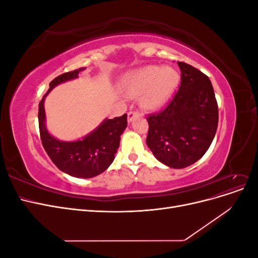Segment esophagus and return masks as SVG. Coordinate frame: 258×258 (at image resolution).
Returning <instances> with one entry per match:
<instances>
[{
	"label": "esophagus",
	"mask_w": 258,
	"mask_h": 258,
	"mask_svg": "<svg viewBox=\"0 0 258 258\" xmlns=\"http://www.w3.org/2000/svg\"><path fill=\"white\" fill-rule=\"evenodd\" d=\"M137 116H139V112L138 111H131L128 113V121L131 122L134 120Z\"/></svg>",
	"instance_id": "esophagus-1"
}]
</instances>
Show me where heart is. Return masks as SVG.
<instances>
[{
    "label": "heart",
    "mask_w": 258,
    "mask_h": 258,
    "mask_svg": "<svg viewBox=\"0 0 258 258\" xmlns=\"http://www.w3.org/2000/svg\"><path fill=\"white\" fill-rule=\"evenodd\" d=\"M178 80V73L172 68L148 66L127 77L126 89L131 97L145 92L142 104L146 107H156L166 102L175 89Z\"/></svg>",
    "instance_id": "obj_1"
}]
</instances>
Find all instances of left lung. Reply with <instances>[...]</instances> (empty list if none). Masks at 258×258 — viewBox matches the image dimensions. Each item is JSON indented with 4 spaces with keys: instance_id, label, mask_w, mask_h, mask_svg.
I'll list each match as a JSON object with an SVG mask.
<instances>
[{
    "instance_id": "1",
    "label": "left lung",
    "mask_w": 258,
    "mask_h": 258,
    "mask_svg": "<svg viewBox=\"0 0 258 258\" xmlns=\"http://www.w3.org/2000/svg\"><path fill=\"white\" fill-rule=\"evenodd\" d=\"M181 86L163 110L147 117L146 144L163 165L188 167L206 154L216 134L218 107L209 77L185 62Z\"/></svg>"
}]
</instances>
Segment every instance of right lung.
I'll use <instances>...</instances> for the list:
<instances>
[{"instance_id": "add662e5", "label": "right lung", "mask_w": 258, "mask_h": 258, "mask_svg": "<svg viewBox=\"0 0 258 258\" xmlns=\"http://www.w3.org/2000/svg\"><path fill=\"white\" fill-rule=\"evenodd\" d=\"M86 68L57 76L49 84V89L38 104V127L44 150L51 161L71 176L89 178L97 176L110 167L119 147L120 136L127 127V114L114 119H104L100 126L83 140L73 142L59 141L53 138L45 126L44 100L48 92L57 85L79 77Z\"/></svg>"}]
</instances>
